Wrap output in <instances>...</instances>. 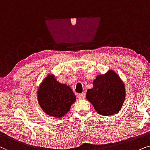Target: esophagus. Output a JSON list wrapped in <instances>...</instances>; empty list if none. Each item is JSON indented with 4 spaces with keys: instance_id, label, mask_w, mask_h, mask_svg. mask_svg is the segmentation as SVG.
Masks as SVG:
<instances>
[{
    "instance_id": "obj_1",
    "label": "esophagus",
    "mask_w": 150,
    "mask_h": 150,
    "mask_svg": "<svg viewBox=\"0 0 150 150\" xmlns=\"http://www.w3.org/2000/svg\"><path fill=\"white\" fill-rule=\"evenodd\" d=\"M77 97H78V98L79 99H84L85 97H86V94L83 93H81V94H79Z\"/></svg>"
}]
</instances>
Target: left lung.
<instances>
[{"mask_svg": "<svg viewBox=\"0 0 150 150\" xmlns=\"http://www.w3.org/2000/svg\"><path fill=\"white\" fill-rule=\"evenodd\" d=\"M93 88L88 89L86 99L99 115L110 116L121 110L125 97V85L115 71L109 70L99 75L93 81Z\"/></svg>", "mask_w": 150, "mask_h": 150, "instance_id": "1", "label": "left lung"}]
</instances>
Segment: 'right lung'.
<instances>
[{
	"label": "right lung",
	"instance_id": "obj_1",
	"mask_svg": "<svg viewBox=\"0 0 150 150\" xmlns=\"http://www.w3.org/2000/svg\"><path fill=\"white\" fill-rule=\"evenodd\" d=\"M38 99L47 115L61 118L70 110L76 97L71 87L59 83L54 75L49 74L38 90Z\"/></svg>",
	"mask_w": 150,
	"mask_h": 150
}]
</instances>
